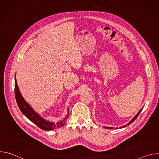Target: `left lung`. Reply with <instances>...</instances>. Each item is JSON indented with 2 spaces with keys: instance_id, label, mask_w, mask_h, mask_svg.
Segmentation results:
<instances>
[{
  "instance_id": "8db88e82",
  "label": "left lung",
  "mask_w": 159,
  "mask_h": 159,
  "mask_svg": "<svg viewBox=\"0 0 159 159\" xmlns=\"http://www.w3.org/2000/svg\"><path fill=\"white\" fill-rule=\"evenodd\" d=\"M142 109H143V108H142V109H140V111H139V112L137 113V115H136V116H134V118H133V119H132V120H131V121H129V123H128L126 125H124V126H121V128H125V127H126L127 126H128L129 125H130L131 123H133V121H134L136 119H137V118L138 117V116L139 115V114H140V113L141 112V111H142ZM104 128H107V129H112L113 128H112V127H106V126H104Z\"/></svg>"
}]
</instances>
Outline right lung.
<instances>
[{
  "label": "right lung",
  "mask_w": 159,
  "mask_h": 159,
  "mask_svg": "<svg viewBox=\"0 0 159 159\" xmlns=\"http://www.w3.org/2000/svg\"><path fill=\"white\" fill-rule=\"evenodd\" d=\"M14 80H15L14 92H15V96H16L17 104L22 114H23L27 118H28L31 121L34 123L36 126H38L41 129L43 130H46V131L59 128L63 126V125H65L67 118H69V109H68V115H66V116L62 121H60L57 123L50 122L47 120H45L41 116H40L37 112H36L33 109V108L30 106V105H29V104L27 103L26 101L24 99V98H22L17 84L16 75H15Z\"/></svg>",
  "instance_id": "obj_1"
}]
</instances>
